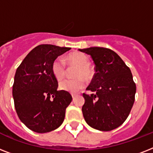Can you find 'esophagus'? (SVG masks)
<instances>
[{"label": "esophagus", "mask_w": 153, "mask_h": 153, "mask_svg": "<svg viewBox=\"0 0 153 153\" xmlns=\"http://www.w3.org/2000/svg\"><path fill=\"white\" fill-rule=\"evenodd\" d=\"M71 96H72V98H73V99H74V98H75V94H71Z\"/></svg>", "instance_id": "esophagus-1"}]
</instances>
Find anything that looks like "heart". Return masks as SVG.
I'll use <instances>...</instances> for the list:
<instances>
[{
    "label": "heart",
    "mask_w": 153,
    "mask_h": 153,
    "mask_svg": "<svg viewBox=\"0 0 153 153\" xmlns=\"http://www.w3.org/2000/svg\"><path fill=\"white\" fill-rule=\"evenodd\" d=\"M66 61L70 66H76L74 72V79H65L59 83V88L62 91L76 93L85 86V79H88L92 76V70L89 66V59L85 54L82 52H72L66 57ZM66 66L61 59L58 58L53 62L51 71L57 80H62L66 74Z\"/></svg>",
    "instance_id": "heart-1"
}]
</instances>
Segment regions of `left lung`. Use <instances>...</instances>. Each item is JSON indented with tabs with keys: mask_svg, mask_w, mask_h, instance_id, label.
I'll return each instance as SVG.
<instances>
[{
	"mask_svg": "<svg viewBox=\"0 0 153 153\" xmlns=\"http://www.w3.org/2000/svg\"><path fill=\"white\" fill-rule=\"evenodd\" d=\"M91 55L95 74L83 94L82 111L89 126L100 131H110L124 123L135 101L136 84L128 68L116 52L92 47L79 49Z\"/></svg>",
	"mask_w": 153,
	"mask_h": 153,
	"instance_id": "1",
	"label": "left lung"
}]
</instances>
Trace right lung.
Listing matches in <instances>:
<instances>
[{
    "instance_id": "obj_1",
    "label": "right lung",
    "mask_w": 153,
    "mask_h": 153,
    "mask_svg": "<svg viewBox=\"0 0 153 153\" xmlns=\"http://www.w3.org/2000/svg\"><path fill=\"white\" fill-rule=\"evenodd\" d=\"M70 48L42 44L27 55L14 77L13 96L19 118L36 133H48L64 121L72 101L68 92L57 91L58 82L51 71L56 58Z\"/></svg>"
}]
</instances>
